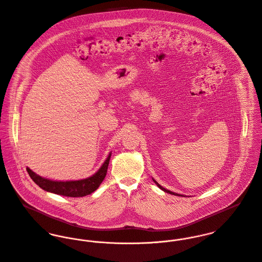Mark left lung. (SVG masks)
<instances>
[{
  "label": "left lung",
  "mask_w": 262,
  "mask_h": 262,
  "mask_svg": "<svg viewBox=\"0 0 262 262\" xmlns=\"http://www.w3.org/2000/svg\"><path fill=\"white\" fill-rule=\"evenodd\" d=\"M154 182H155V181H154ZM155 183H156V182H155ZM156 185H157V187H159L160 189H162L163 191H166L167 193H170V194H174V195H176V194H177V195H181V194H179V193H174V192H172V191H170V190H168V189H165L164 187H161V186H160V185H158L157 183H156Z\"/></svg>",
  "instance_id": "8db88e82"
}]
</instances>
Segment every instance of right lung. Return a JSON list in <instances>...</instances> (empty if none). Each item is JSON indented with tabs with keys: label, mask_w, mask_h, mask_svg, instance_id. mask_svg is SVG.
<instances>
[{
	"label": "right lung",
	"mask_w": 262,
	"mask_h": 262,
	"mask_svg": "<svg viewBox=\"0 0 262 262\" xmlns=\"http://www.w3.org/2000/svg\"><path fill=\"white\" fill-rule=\"evenodd\" d=\"M110 158H111V153L109 154L108 158L106 159L102 167L98 170V172H96L93 177L89 179L80 180V181L53 182V181L39 177L28 167H27V172L29 173L32 181L44 190H47L59 195L79 198V196H84L86 194L94 192L102 184V182L104 181L107 174Z\"/></svg>",
	"instance_id": "right-lung-1"
}]
</instances>
